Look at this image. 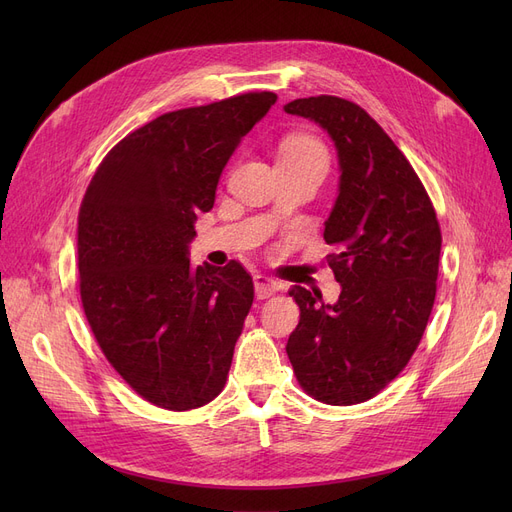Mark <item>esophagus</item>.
I'll return each instance as SVG.
<instances>
[{"instance_id": "obj_1", "label": "esophagus", "mask_w": 512, "mask_h": 512, "mask_svg": "<svg viewBox=\"0 0 512 512\" xmlns=\"http://www.w3.org/2000/svg\"><path fill=\"white\" fill-rule=\"evenodd\" d=\"M253 284H255V297H257V299L272 297V294H276L278 288H280L274 278L265 276V274H255V276H253Z\"/></svg>"}]
</instances>
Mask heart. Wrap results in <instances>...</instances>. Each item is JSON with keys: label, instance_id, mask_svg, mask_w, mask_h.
<instances>
[{"label": "heart", "instance_id": "obj_1", "mask_svg": "<svg viewBox=\"0 0 512 512\" xmlns=\"http://www.w3.org/2000/svg\"><path fill=\"white\" fill-rule=\"evenodd\" d=\"M324 153L321 145L311 137H290L284 141L280 155H315Z\"/></svg>", "mask_w": 512, "mask_h": 512}]
</instances>
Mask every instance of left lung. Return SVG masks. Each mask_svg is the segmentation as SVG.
I'll use <instances>...</instances> for the list:
<instances>
[{
    "label": "left lung",
    "instance_id": "1",
    "mask_svg": "<svg viewBox=\"0 0 512 512\" xmlns=\"http://www.w3.org/2000/svg\"><path fill=\"white\" fill-rule=\"evenodd\" d=\"M284 112L328 132L338 197L326 220L334 305L294 286L299 326L286 353L299 384L328 405H357L405 369L436 299L442 234L421 180L365 110L332 95L294 99Z\"/></svg>",
    "mask_w": 512,
    "mask_h": 512
}]
</instances>
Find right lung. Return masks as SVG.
Wrapping results in <instances>:
<instances>
[{
    "mask_svg": "<svg viewBox=\"0 0 512 512\" xmlns=\"http://www.w3.org/2000/svg\"><path fill=\"white\" fill-rule=\"evenodd\" d=\"M278 95L247 93L159 116L97 168L78 213V274L89 326L124 382L170 411L218 396L253 305L245 267H193L197 213L242 137Z\"/></svg>",
    "mask_w": 512,
    "mask_h": 512,
    "instance_id": "add662e5",
    "label": "right lung"
}]
</instances>
